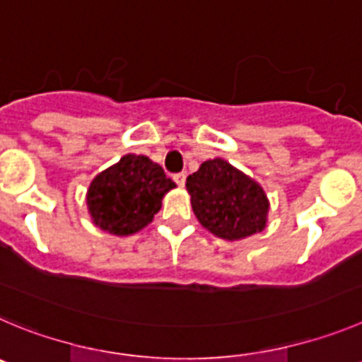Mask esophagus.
<instances>
[{
    "label": "esophagus",
    "mask_w": 362,
    "mask_h": 362,
    "mask_svg": "<svg viewBox=\"0 0 362 362\" xmlns=\"http://www.w3.org/2000/svg\"><path fill=\"white\" fill-rule=\"evenodd\" d=\"M185 177H187V175H185V173H177L173 177V180L177 182L178 187H184V185H185Z\"/></svg>",
    "instance_id": "obj_1"
}]
</instances>
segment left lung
Wrapping results in <instances>:
<instances>
[{
  "mask_svg": "<svg viewBox=\"0 0 362 362\" xmlns=\"http://www.w3.org/2000/svg\"><path fill=\"white\" fill-rule=\"evenodd\" d=\"M194 216L214 236L236 242L267 227L269 198L262 185L223 158L205 160L185 182Z\"/></svg>",
  "mask_w": 362,
  "mask_h": 362,
  "instance_id": "1",
  "label": "left lung"
}]
</instances>
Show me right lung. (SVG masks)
Wrapping results in <instances>:
<instances>
[{
	"mask_svg": "<svg viewBox=\"0 0 362 362\" xmlns=\"http://www.w3.org/2000/svg\"><path fill=\"white\" fill-rule=\"evenodd\" d=\"M175 182L144 155H124L92 180L86 193L93 223L115 236H129L151 223Z\"/></svg>",
	"mask_w": 362,
	"mask_h": 362,
	"instance_id": "right-lung-1",
	"label": "right lung"
}]
</instances>
